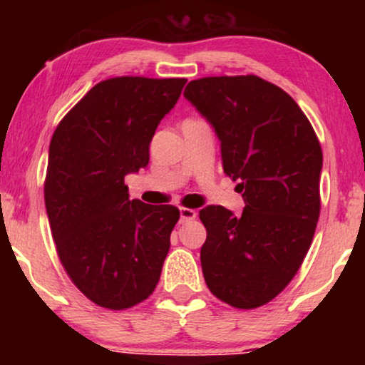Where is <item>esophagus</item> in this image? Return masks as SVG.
Instances as JSON below:
<instances>
[{"label":"esophagus","instance_id":"esophagus-1","mask_svg":"<svg viewBox=\"0 0 365 365\" xmlns=\"http://www.w3.org/2000/svg\"><path fill=\"white\" fill-rule=\"evenodd\" d=\"M179 212H181V222L192 221V219H196V216H197V212L191 207H181L179 209Z\"/></svg>","mask_w":365,"mask_h":365}]
</instances>
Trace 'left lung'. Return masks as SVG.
Instances as JSON below:
<instances>
[{"label":"left lung","instance_id":"obj_1","mask_svg":"<svg viewBox=\"0 0 365 365\" xmlns=\"http://www.w3.org/2000/svg\"><path fill=\"white\" fill-rule=\"evenodd\" d=\"M184 96L212 124L224 173L246 207L199 211L206 284L219 301L256 309L279 296L311 247L321 212L322 149L297 103L276 84L246 76L194 79Z\"/></svg>","mask_w":365,"mask_h":365}]
</instances>
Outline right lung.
<instances>
[{"label":"right lung","mask_w":365,"mask_h":365,"mask_svg":"<svg viewBox=\"0 0 365 365\" xmlns=\"http://www.w3.org/2000/svg\"><path fill=\"white\" fill-rule=\"evenodd\" d=\"M186 81L104 79L69 109L49 143L44 204L58 257L99 307L136 306L161 277L179 209L129 201L124 176L148 166L154 131Z\"/></svg>","instance_id":"obj_1"}]
</instances>
